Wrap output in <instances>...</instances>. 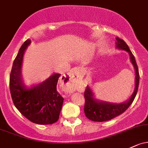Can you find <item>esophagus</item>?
Instances as JSON below:
<instances>
[{
	"instance_id": "1",
	"label": "esophagus",
	"mask_w": 148,
	"mask_h": 148,
	"mask_svg": "<svg viewBox=\"0 0 148 148\" xmlns=\"http://www.w3.org/2000/svg\"><path fill=\"white\" fill-rule=\"evenodd\" d=\"M73 72L74 73H76V68H75V69L73 70Z\"/></svg>"
}]
</instances>
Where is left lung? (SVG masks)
Listing matches in <instances>:
<instances>
[{
    "label": "left lung",
    "instance_id": "8db88e82",
    "mask_svg": "<svg viewBox=\"0 0 148 148\" xmlns=\"http://www.w3.org/2000/svg\"><path fill=\"white\" fill-rule=\"evenodd\" d=\"M116 48L126 51L130 55L131 61L132 64L133 65L135 71H136L135 90L133 95H131V97L128 101L121 103V104H116L95 99L94 98V94L92 90L89 87H87L85 91V94H84L85 99L84 111H85V114L87 118L90 120L93 121H106L111 120V119L115 118L117 116L121 114L131 106L132 102L136 97L138 92L140 76L137 63H136L134 56L133 55L131 50L129 49V47H128V45L125 44V42L123 39L119 37L116 38Z\"/></svg>",
    "mask_w": 148,
    "mask_h": 148
}]
</instances>
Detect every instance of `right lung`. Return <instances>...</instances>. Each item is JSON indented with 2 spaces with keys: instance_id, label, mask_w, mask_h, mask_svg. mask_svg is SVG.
Returning <instances> with one entry per match:
<instances>
[{
  "instance_id": "1",
  "label": "right lung",
  "mask_w": 148,
  "mask_h": 148,
  "mask_svg": "<svg viewBox=\"0 0 148 148\" xmlns=\"http://www.w3.org/2000/svg\"><path fill=\"white\" fill-rule=\"evenodd\" d=\"M30 43L29 39L23 43L14 60L10 75L11 97L15 107L30 121L41 125L52 124L58 120L63 103L56 87L61 74H53L42 83L26 88L21 69L24 53Z\"/></svg>"
}]
</instances>
